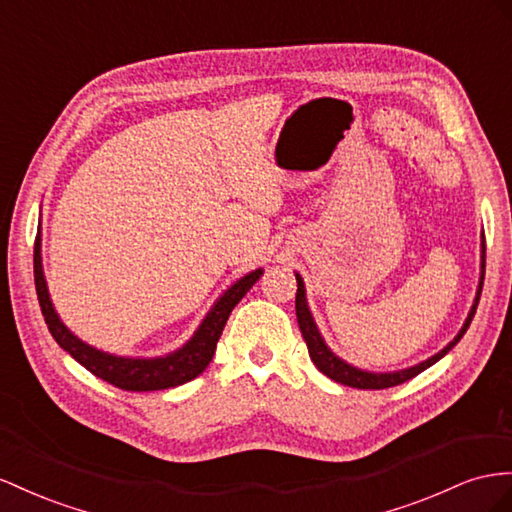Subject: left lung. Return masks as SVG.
I'll return each instance as SVG.
<instances>
[{"label":"left lung","instance_id":"1","mask_svg":"<svg viewBox=\"0 0 512 512\" xmlns=\"http://www.w3.org/2000/svg\"><path fill=\"white\" fill-rule=\"evenodd\" d=\"M297 278V297H295V310H297V323H299V329H301V336L303 340H306L308 344V353L312 357L314 366L319 368L323 375H327L329 379H334L336 383H342V385H349V388H359V390H383V388H392V385H398V383H405L409 379H413L416 375H420L422 370L431 368L435 362H439L441 357H444L454 344H457L463 334L467 331L469 323H472L474 314H476V308H478V301H480V290H482V280H485V232H482V243H480V280H478V288H476V297H474V303L472 308H469L467 312V319L463 323V327L459 329V334L454 336L444 349H441L439 353L431 355L428 359H424V362L416 364V366H409V368H403V370H392V372H372V370H364V368H357L349 362H344L342 357H338L334 351H331L327 347L325 338L321 336L319 327H316V321L314 316L310 312V306H308V297H306V284H303V278L299 273H295Z\"/></svg>","mask_w":512,"mask_h":512}]
</instances>
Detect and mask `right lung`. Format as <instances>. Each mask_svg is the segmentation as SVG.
<instances>
[{"label":"right lung","mask_w":512,"mask_h":512,"mask_svg":"<svg viewBox=\"0 0 512 512\" xmlns=\"http://www.w3.org/2000/svg\"><path fill=\"white\" fill-rule=\"evenodd\" d=\"M40 241L43 239H40L38 232L34 243V282L40 310H43L51 336L66 353H71L81 366L88 368L92 375L127 392L168 390L196 379L200 372H204V368L211 364L217 340L222 336L232 308L237 306L245 297L247 290H250L262 275V269L250 271L243 275L241 280L234 282L228 290H224V295L213 303L198 329L193 331V336L181 349L159 357H124L92 347V344L77 338L73 331L64 325L60 314L53 308V301L47 288L43 271V247H40L43 243Z\"/></svg>","instance_id":"right-lung-1"}]
</instances>
